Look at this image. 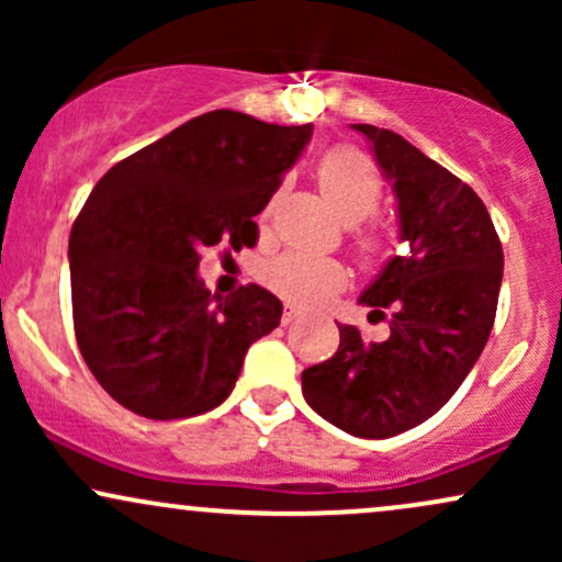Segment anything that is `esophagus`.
Here are the masks:
<instances>
[{"label":"esophagus","instance_id":"1","mask_svg":"<svg viewBox=\"0 0 562 562\" xmlns=\"http://www.w3.org/2000/svg\"><path fill=\"white\" fill-rule=\"evenodd\" d=\"M299 317H301V308L295 306V303H285V308H282V325H290V322Z\"/></svg>","mask_w":562,"mask_h":562}]
</instances>
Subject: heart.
Here are the masks:
<instances>
[{"mask_svg": "<svg viewBox=\"0 0 562 562\" xmlns=\"http://www.w3.org/2000/svg\"><path fill=\"white\" fill-rule=\"evenodd\" d=\"M317 173L327 203L346 224L364 222L378 209L383 182H380L370 158H364L359 150L335 147L322 158ZM359 245H362L364 254H375L380 248V237L367 235ZM261 274L269 288L299 303H319L346 285L344 263L325 259V256L299 254V250H290V254L267 261Z\"/></svg>", "mask_w": 562, "mask_h": 562, "instance_id": "1", "label": "heart"}]
</instances>
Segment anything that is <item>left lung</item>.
I'll return each mask as SVG.
<instances>
[{
	"label": "left lung",
	"mask_w": 562,
	"mask_h": 562,
	"mask_svg": "<svg viewBox=\"0 0 562 562\" xmlns=\"http://www.w3.org/2000/svg\"><path fill=\"white\" fill-rule=\"evenodd\" d=\"M364 134L396 195L398 240L359 295L391 335L367 340L338 325L340 346L301 375L306 404L359 438H391L434 417L479 362L499 299V237L483 200L402 134L351 124Z\"/></svg>",
	"instance_id": "left-lung-1"
}]
</instances>
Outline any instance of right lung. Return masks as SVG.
I'll list each match as a JSON object with an SVG mask.
<instances>
[{"instance_id":"add662e5","label":"right lung","mask_w":562,"mask_h":562,"mask_svg":"<svg viewBox=\"0 0 562 562\" xmlns=\"http://www.w3.org/2000/svg\"><path fill=\"white\" fill-rule=\"evenodd\" d=\"M314 126L211 111L115 164L70 229L81 357L134 415L179 420L229 396L250 344L280 325L267 288L211 295L200 250L259 240L256 216Z\"/></svg>"}]
</instances>
